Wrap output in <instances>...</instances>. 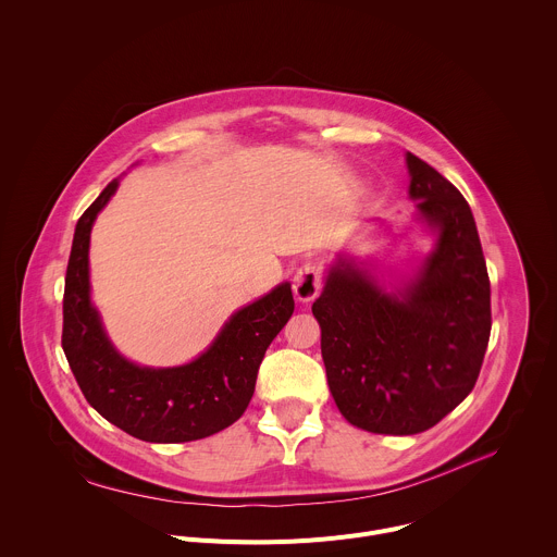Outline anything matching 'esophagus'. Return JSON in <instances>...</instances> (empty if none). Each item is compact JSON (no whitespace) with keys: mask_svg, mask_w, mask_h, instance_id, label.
Masks as SVG:
<instances>
[{"mask_svg":"<svg viewBox=\"0 0 557 557\" xmlns=\"http://www.w3.org/2000/svg\"><path fill=\"white\" fill-rule=\"evenodd\" d=\"M322 278H324V270L320 263L315 261H307L298 268L296 276H294V294L300 302H309L313 300L320 289H322Z\"/></svg>","mask_w":557,"mask_h":557,"instance_id":"esophagus-1","label":"esophagus"}]
</instances>
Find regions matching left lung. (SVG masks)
I'll list each match as a JSON object with an SVG mask.
<instances>
[{
	"instance_id": "1",
	"label": "left lung",
	"mask_w": 557,
	"mask_h": 557,
	"mask_svg": "<svg viewBox=\"0 0 557 557\" xmlns=\"http://www.w3.org/2000/svg\"><path fill=\"white\" fill-rule=\"evenodd\" d=\"M409 196L437 233L435 250L398 292L339 259L311 311L329 389L370 433L413 435L474 387L490 339V278L474 218L453 183L407 152Z\"/></svg>"
}]
</instances>
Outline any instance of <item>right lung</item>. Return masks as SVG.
<instances>
[{
  "label": "right lung",
  "mask_w": 557,
  "mask_h": 557,
  "mask_svg": "<svg viewBox=\"0 0 557 557\" xmlns=\"http://www.w3.org/2000/svg\"><path fill=\"white\" fill-rule=\"evenodd\" d=\"M111 181L76 224L63 296V350L89 405L146 442H191L231 426L246 411L272 339L294 313L283 283L239 309L191 363L141 368L111 344L89 298V239L98 213L117 191Z\"/></svg>",
  "instance_id": "right-lung-1"
}]
</instances>
